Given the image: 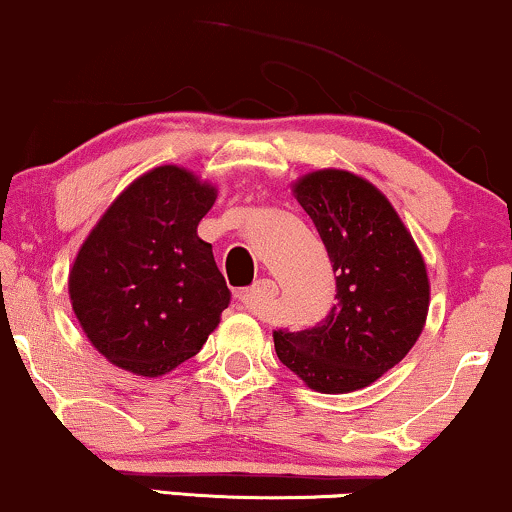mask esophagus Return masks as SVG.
Wrapping results in <instances>:
<instances>
[{
  "label": "esophagus",
  "instance_id": "obj_1",
  "mask_svg": "<svg viewBox=\"0 0 512 512\" xmlns=\"http://www.w3.org/2000/svg\"><path fill=\"white\" fill-rule=\"evenodd\" d=\"M277 292H280V289H277L275 282L268 280V277H263V280H258L254 287L239 292V301H242L249 311L256 313V311H261L266 304H270V301L277 296Z\"/></svg>",
  "mask_w": 512,
  "mask_h": 512
}]
</instances>
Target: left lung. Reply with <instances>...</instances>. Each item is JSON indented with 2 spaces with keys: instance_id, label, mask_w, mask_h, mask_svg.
Returning a JSON list of instances; mask_svg holds the SVG:
<instances>
[{
  "instance_id": "left-lung-1",
  "label": "left lung",
  "mask_w": 512,
  "mask_h": 512,
  "mask_svg": "<svg viewBox=\"0 0 512 512\" xmlns=\"http://www.w3.org/2000/svg\"><path fill=\"white\" fill-rule=\"evenodd\" d=\"M337 273V304L315 327L277 330V358L320 394L377 382L418 342L430 280L399 213L349 170H315L294 182Z\"/></svg>"
}]
</instances>
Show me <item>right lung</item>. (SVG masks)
<instances>
[{
	"instance_id": "right-lung-1",
	"label": "right lung",
	"mask_w": 512,
	"mask_h": 512,
	"mask_svg": "<svg viewBox=\"0 0 512 512\" xmlns=\"http://www.w3.org/2000/svg\"><path fill=\"white\" fill-rule=\"evenodd\" d=\"M218 192L159 166L118 194L68 275L75 318L94 349L142 377L166 375L206 344L230 289L197 235Z\"/></svg>"
}]
</instances>
